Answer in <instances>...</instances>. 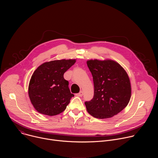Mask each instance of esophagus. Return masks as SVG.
<instances>
[{"label":"esophagus","mask_w":158,"mask_h":158,"mask_svg":"<svg viewBox=\"0 0 158 158\" xmlns=\"http://www.w3.org/2000/svg\"><path fill=\"white\" fill-rule=\"evenodd\" d=\"M83 91H81L78 94H77V95L78 96H80V97H82V96H83Z\"/></svg>","instance_id":"34e87169"}]
</instances>
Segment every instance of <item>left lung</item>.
Instances as JSON below:
<instances>
[{
  "mask_svg": "<svg viewBox=\"0 0 158 158\" xmlns=\"http://www.w3.org/2000/svg\"><path fill=\"white\" fill-rule=\"evenodd\" d=\"M87 64L94 87L93 98L84 102L87 112L99 119L118 114L131 98V84L126 72L118 63L110 60H90Z\"/></svg>",
  "mask_w": 158,
  "mask_h": 158,
  "instance_id": "8db88e82",
  "label": "left lung"
}]
</instances>
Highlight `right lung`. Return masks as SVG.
<instances>
[{
  "label": "right lung",
  "instance_id": "add662e5",
  "mask_svg": "<svg viewBox=\"0 0 158 158\" xmlns=\"http://www.w3.org/2000/svg\"><path fill=\"white\" fill-rule=\"evenodd\" d=\"M75 59L45 62L33 73L29 85V96L34 108L41 114L55 116L62 112L74 95L64 74Z\"/></svg>",
  "mask_w": 158,
  "mask_h": 158
}]
</instances>
